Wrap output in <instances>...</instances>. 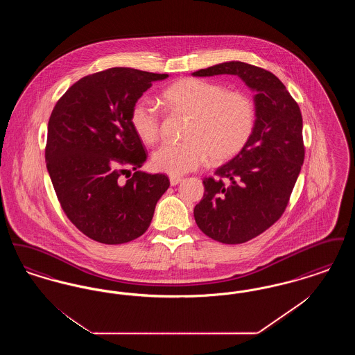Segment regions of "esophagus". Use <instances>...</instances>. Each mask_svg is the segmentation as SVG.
<instances>
[{"label": "esophagus", "mask_w": 355, "mask_h": 355, "mask_svg": "<svg viewBox=\"0 0 355 355\" xmlns=\"http://www.w3.org/2000/svg\"><path fill=\"white\" fill-rule=\"evenodd\" d=\"M181 181H182L181 177H175V175H171V177H170V185L171 186L178 185Z\"/></svg>", "instance_id": "34e87169"}]
</instances>
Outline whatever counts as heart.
Returning <instances> with one entry per match:
<instances>
[{
    "label": "heart",
    "instance_id": "1",
    "mask_svg": "<svg viewBox=\"0 0 355 355\" xmlns=\"http://www.w3.org/2000/svg\"><path fill=\"white\" fill-rule=\"evenodd\" d=\"M174 110L191 116L185 142H165L152 155L154 170L182 175L206 161L233 158L249 142L255 126V107L248 96L229 92L225 86L200 78H186L171 85L164 94ZM135 135L154 144L162 129V112L150 97L137 100L130 112Z\"/></svg>",
    "mask_w": 355,
    "mask_h": 355
}]
</instances>
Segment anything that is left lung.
Listing matches in <instances>:
<instances>
[{
	"mask_svg": "<svg viewBox=\"0 0 355 355\" xmlns=\"http://www.w3.org/2000/svg\"><path fill=\"white\" fill-rule=\"evenodd\" d=\"M238 76L253 92L255 126L246 146L203 180L205 194L194 218L207 236L236 245L250 241L279 220L304 164L302 114L272 73L229 61L193 73Z\"/></svg>",
	"mask_w": 355,
	"mask_h": 355,
	"instance_id": "obj_1",
	"label": "left lung"
}]
</instances>
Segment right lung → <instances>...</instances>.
I'll return each mask as SVG.
<instances>
[{"instance_id":"add662e5","label":"right lung","mask_w":355,"mask_h":355,"mask_svg":"<svg viewBox=\"0 0 355 355\" xmlns=\"http://www.w3.org/2000/svg\"><path fill=\"white\" fill-rule=\"evenodd\" d=\"M112 68L71 85L48 123L46 168L62 210L85 236L106 245L142 236L168 190L165 174H148L144 145L130 112L153 81L168 78ZM135 169L132 179L121 175ZM130 177V175H129Z\"/></svg>"}]
</instances>
